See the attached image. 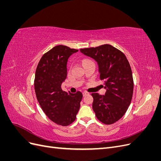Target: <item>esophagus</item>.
<instances>
[{"mask_svg":"<svg viewBox=\"0 0 161 161\" xmlns=\"http://www.w3.org/2000/svg\"><path fill=\"white\" fill-rule=\"evenodd\" d=\"M82 94H83V96H85L87 94H89V92H86V91H84L83 92H82Z\"/></svg>","mask_w":161,"mask_h":161,"instance_id":"1","label":"esophagus"}]
</instances>
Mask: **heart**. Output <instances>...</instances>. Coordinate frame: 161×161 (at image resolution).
<instances>
[{"label": "heart", "instance_id": "heart-1", "mask_svg": "<svg viewBox=\"0 0 161 161\" xmlns=\"http://www.w3.org/2000/svg\"><path fill=\"white\" fill-rule=\"evenodd\" d=\"M89 61H91V60H83V64H84V63L86 62H89Z\"/></svg>", "mask_w": 161, "mask_h": 161}]
</instances>
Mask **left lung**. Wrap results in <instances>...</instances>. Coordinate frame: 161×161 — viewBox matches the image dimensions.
<instances>
[{"mask_svg":"<svg viewBox=\"0 0 161 161\" xmlns=\"http://www.w3.org/2000/svg\"><path fill=\"white\" fill-rule=\"evenodd\" d=\"M80 51L97 62L100 79L107 89L105 95L91 94L97 118L107 125L114 124L125 114L132 99L134 80L130 63L122 52L109 44Z\"/></svg>","mask_w":161,"mask_h":161,"instance_id":"left-lung-1","label":"left lung"}]
</instances>
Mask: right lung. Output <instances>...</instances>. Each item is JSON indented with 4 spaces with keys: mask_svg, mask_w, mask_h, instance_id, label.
Wrapping results in <instances>:
<instances>
[{
    "mask_svg": "<svg viewBox=\"0 0 161 161\" xmlns=\"http://www.w3.org/2000/svg\"><path fill=\"white\" fill-rule=\"evenodd\" d=\"M78 50L59 45L45 53L39 62L34 87L37 99L50 120L67 126L74 122L80 108L82 94L62 91V83L67 76L69 58Z\"/></svg>",
    "mask_w": 161,
    "mask_h": 161,
    "instance_id": "add662e5",
    "label": "right lung"
}]
</instances>
